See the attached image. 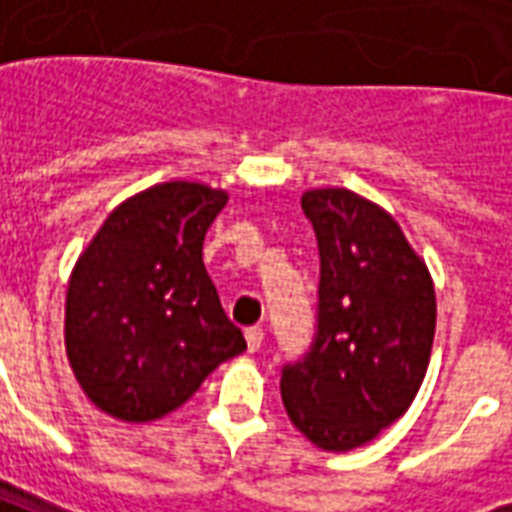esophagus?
<instances>
[{"label":"esophagus","instance_id":"esophagus-1","mask_svg":"<svg viewBox=\"0 0 512 512\" xmlns=\"http://www.w3.org/2000/svg\"><path fill=\"white\" fill-rule=\"evenodd\" d=\"M245 343H248V352H259L261 343H264V330H261V327L245 330Z\"/></svg>","mask_w":512,"mask_h":512}]
</instances>
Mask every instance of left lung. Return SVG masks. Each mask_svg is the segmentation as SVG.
<instances>
[{"mask_svg":"<svg viewBox=\"0 0 512 512\" xmlns=\"http://www.w3.org/2000/svg\"><path fill=\"white\" fill-rule=\"evenodd\" d=\"M322 278L319 330L302 363L286 365V414L313 445H368L412 406L436 330L431 272L387 210L346 188L302 193Z\"/></svg>","mask_w":512,"mask_h":512,"instance_id":"8db88e82","label":"left lung"}]
</instances>
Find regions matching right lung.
Wrapping results in <instances>:
<instances>
[{
	"mask_svg": "<svg viewBox=\"0 0 512 512\" xmlns=\"http://www.w3.org/2000/svg\"><path fill=\"white\" fill-rule=\"evenodd\" d=\"M229 193L171 179L108 212L78 256L65 297V349L100 412L149 423L245 352L201 248Z\"/></svg>",
	"mask_w": 512,
	"mask_h": 512,
	"instance_id": "right-lung-1",
	"label": "right lung"
}]
</instances>
